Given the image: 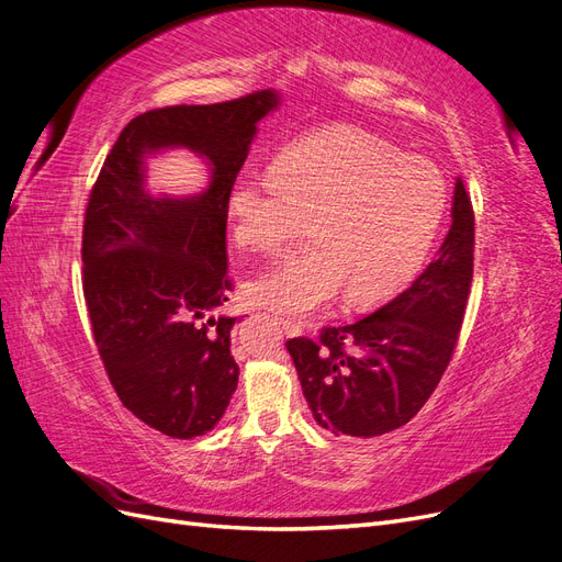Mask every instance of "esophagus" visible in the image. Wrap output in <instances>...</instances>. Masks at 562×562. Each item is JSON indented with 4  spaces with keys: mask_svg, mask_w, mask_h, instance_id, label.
Segmentation results:
<instances>
[{
    "mask_svg": "<svg viewBox=\"0 0 562 562\" xmlns=\"http://www.w3.org/2000/svg\"><path fill=\"white\" fill-rule=\"evenodd\" d=\"M279 326L283 328V333L285 335H300L302 333V326H300V323H295V321H288V318H279Z\"/></svg>",
    "mask_w": 562,
    "mask_h": 562,
    "instance_id": "esophagus-1",
    "label": "esophagus"
}]
</instances>
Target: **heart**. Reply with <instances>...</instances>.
<instances>
[{"mask_svg": "<svg viewBox=\"0 0 562 562\" xmlns=\"http://www.w3.org/2000/svg\"><path fill=\"white\" fill-rule=\"evenodd\" d=\"M446 180L375 133L335 126L288 145L267 176L232 184L234 241L277 252L312 220L307 250L285 255L248 283L258 307L307 316L349 288L372 304L403 291L427 260L446 215Z\"/></svg>", "mask_w": 562, "mask_h": 562, "instance_id": "obj_1", "label": "heart"}]
</instances>
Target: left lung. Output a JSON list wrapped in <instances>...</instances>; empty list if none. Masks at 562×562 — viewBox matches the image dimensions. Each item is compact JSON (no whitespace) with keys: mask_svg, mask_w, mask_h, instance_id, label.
<instances>
[{"mask_svg":"<svg viewBox=\"0 0 562 562\" xmlns=\"http://www.w3.org/2000/svg\"><path fill=\"white\" fill-rule=\"evenodd\" d=\"M452 225L436 260L384 307L316 342L288 339L318 427L372 438L411 422L452 359L473 277V209L454 180Z\"/></svg>","mask_w":562,"mask_h":562,"instance_id":"left-lung-1","label":"left lung"}]
</instances>
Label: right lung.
I'll list each match as a JSON object with an SVG mask.
<instances>
[{"instance_id":"obj_1","label":"right lung","mask_w":562,"mask_h":562,"mask_svg":"<svg viewBox=\"0 0 562 562\" xmlns=\"http://www.w3.org/2000/svg\"><path fill=\"white\" fill-rule=\"evenodd\" d=\"M281 105L267 89L215 105H176L131 119L108 155L83 220V297L108 378L128 411L171 438L209 434L239 384L227 302V199L258 135ZM190 148L210 184L155 195L146 161Z\"/></svg>"}]
</instances>
